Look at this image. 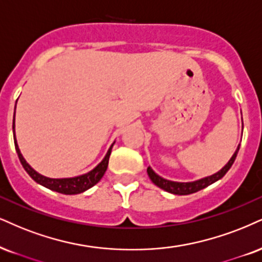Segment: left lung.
I'll use <instances>...</instances> for the list:
<instances>
[{"mask_svg": "<svg viewBox=\"0 0 262 262\" xmlns=\"http://www.w3.org/2000/svg\"><path fill=\"white\" fill-rule=\"evenodd\" d=\"M238 150H239V146H238L237 150L234 151V154L232 156L230 161H228V163L226 164L220 171H219V172H216L211 176L205 177V179L194 181V182H173V181L165 180L163 179V177H160L159 175H157V173L151 170V167H148L147 172H148V176H149V179L151 180V182H153L154 185H157L159 188L166 190V192L172 193V194H179V195L192 194V193L198 192V190L205 188V187L212 185V183L216 182V181L222 179V177L226 175V172L231 169V166L233 165L235 157H237L238 154Z\"/></svg>", "mask_w": 262, "mask_h": 262, "instance_id": "obj_1", "label": "left lung"}]
</instances>
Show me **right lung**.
Here are the masks:
<instances>
[{"label":"right lung","mask_w":262,"mask_h":262,"mask_svg":"<svg viewBox=\"0 0 262 262\" xmlns=\"http://www.w3.org/2000/svg\"><path fill=\"white\" fill-rule=\"evenodd\" d=\"M14 115H15V112H14ZM13 134H14V146L19 157V160H20L21 165L25 169V171L29 173V176H30L35 182L40 183L41 186L46 187V188L51 190H54V192L62 193V194H79V193L85 192V190L91 188V187L95 186L96 183L99 182V180L102 179L103 175H104V172L106 171V167H108V161L112 153L113 144L112 147L109 148L108 153L105 154L104 159H103L101 163L95 167V169L90 171V172L85 173V175L70 177V179H50V177L42 176L41 173L36 172V171L32 169L27 161H25L24 158H23L17 144V140H15L14 121H13Z\"/></svg>","instance_id":"obj_1"}]
</instances>
